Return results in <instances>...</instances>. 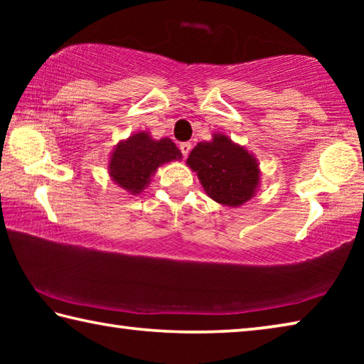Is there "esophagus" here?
<instances>
[{
    "mask_svg": "<svg viewBox=\"0 0 364 364\" xmlns=\"http://www.w3.org/2000/svg\"><path fill=\"white\" fill-rule=\"evenodd\" d=\"M180 149L183 152V156L188 157V154L191 152V149H193V144H191V143H181L180 144Z\"/></svg>",
    "mask_w": 364,
    "mask_h": 364,
    "instance_id": "esophagus-1",
    "label": "esophagus"
}]
</instances>
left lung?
Listing matches in <instances>:
<instances>
[{
  "label": "left lung",
  "mask_w": 364,
  "mask_h": 364,
  "mask_svg": "<svg viewBox=\"0 0 364 364\" xmlns=\"http://www.w3.org/2000/svg\"><path fill=\"white\" fill-rule=\"evenodd\" d=\"M186 164L196 171L205 194L221 205L245 204L260 184V167L254 154L223 133H213L212 141L197 144Z\"/></svg>",
  "instance_id": "8db88e82"
}]
</instances>
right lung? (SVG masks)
Masks as SVG:
<instances>
[{
	"instance_id": "1",
	"label": "right lung",
	"mask_w": 364,
	"mask_h": 364,
	"mask_svg": "<svg viewBox=\"0 0 364 364\" xmlns=\"http://www.w3.org/2000/svg\"><path fill=\"white\" fill-rule=\"evenodd\" d=\"M181 152L170 138L152 139L149 132L133 133L120 141L109 157V175L128 194L139 196L149 186L160 165L181 160Z\"/></svg>"
}]
</instances>
